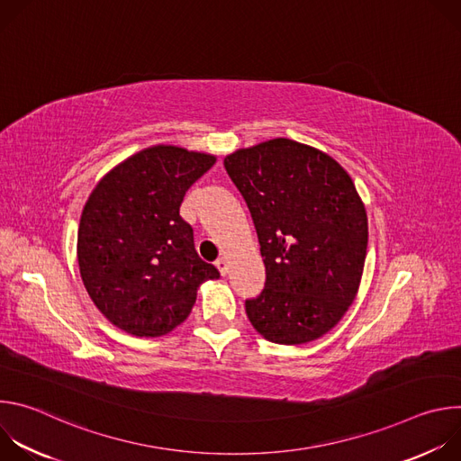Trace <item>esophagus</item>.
Instances as JSON below:
<instances>
[{
    "label": "esophagus",
    "mask_w": 461,
    "mask_h": 461,
    "mask_svg": "<svg viewBox=\"0 0 461 461\" xmlns=\"http://www.w3.org/2000/svg\"><path fill=\"white\" fill-rule=\"evenodd\" d=\"M215 265H217V268H219V272H221L222 276H226V274H228V260H226L224 257L217 258V262H215Z\"/></svg>",
    "instance_id": "esophagus-1"
}]
</instances>
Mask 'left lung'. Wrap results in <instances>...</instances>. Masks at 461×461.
<instances>
[{
  "instance_id": "1",
  "label": "left lung",
  "mask_w": 461,
  "mask_h": 461,
  "mask_svg": "<svg viewBox=\"0 0 461 461\" xmlns=\"http://www.w3.org/2000/svg\"><path fill=\"white\" fill-rule=\"evenodd\" d=\"M249 210L267 281L246 313L272 343H310L339 322L357 294L368 244L365 206L326 153L274 139L224 158Z\"/></svg>"
}]
</instances>
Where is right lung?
<instances>
[{
	"mask_svg": "<svg viewBox=\"0 0 461 461\" xmlns=\"http://www.w3.org/2000/svg\"><path fill=\"white\" fill-rule=\"evenodd\" d=\"M213 164L212 155L155 146L116 166L89 194L78 228L80 276L96 308L127 334L171 332L199 285L219 277L178 213L185 191Z\"/></svg>",
	"mask_w": 461,
	"mask_h": 461,
	"instance_id": "add662e5",
	"label": "right lung"
}]
</instances>
